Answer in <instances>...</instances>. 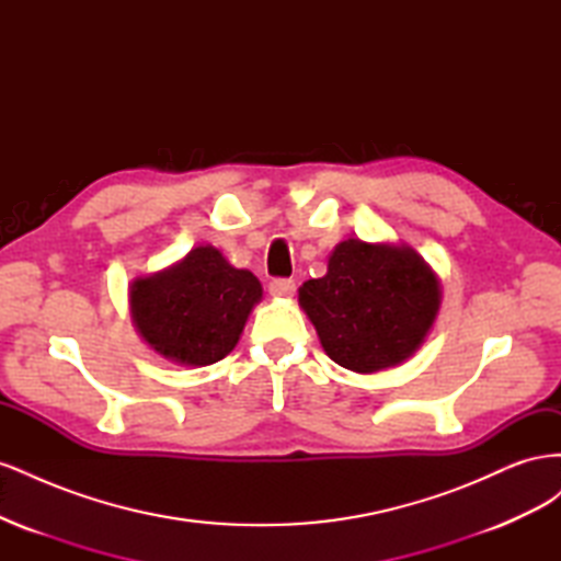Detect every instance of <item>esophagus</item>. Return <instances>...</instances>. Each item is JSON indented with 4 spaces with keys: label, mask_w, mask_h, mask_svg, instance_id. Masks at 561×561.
I'll return each mask as SVG.
<instances>
[{
    "label": "esophagus",
    "mask_w": 561,
    "mask_h": 561,
    "mask_svg": "<svg viewBox=\"0 0 561 561\" xmlns=\"http://www.w3.org/2000/svg\"><path fill=\"white\" fill-rule=\"evenodd\" d=\"M297 290V285L293 278H274L268 283V295L274 297H293Z\"/></svg>",
    "instance_id": "1"
}]
</instances>
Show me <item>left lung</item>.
I'll list each match as a JSON object with an SVG mask.
<instances>
[{
	"label": "left lung",
	"instance_id": "left-lung-1",
	"mask_svg": "<svg viewBox=\"0 0 561 561\" xmlns=\"http://www.w3.org/2000/svg\"><path fill=\"white\" fill-rule=\"evenodd\" d=\"M299 304L330 358L367 375L421 346L439 283L412 248L348 239L334 248L325 276L301 285Z\"/></svg>",
	"mask_w": 561,
	"mask_h": 561
}]
</instances>
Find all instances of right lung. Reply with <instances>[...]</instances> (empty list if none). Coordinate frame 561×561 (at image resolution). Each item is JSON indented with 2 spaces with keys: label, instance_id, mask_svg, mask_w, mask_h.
<instances>
[{
  "label": "right lung",
  "instance_id": "add662e5",
  "mask_svg": "<svg viewBox=\"0 0 561 561\" xmlns=\"http://www.w3.org/2000/svg\"><path fill=\"white\" fill-rule=\"evenodd\" d=\"M260 299V280L210 245L194 248L180 264L130 285V313L145 342L163 358L194 367L233 351Z\"/></svg>",
  "mask_w": 561,
  "mask_h": 561
}]
</instances>
